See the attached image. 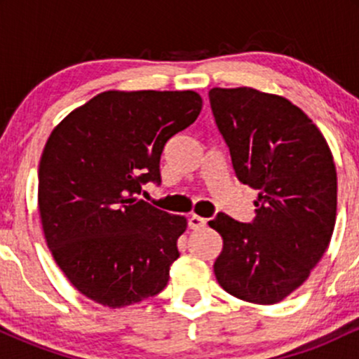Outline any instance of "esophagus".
I'll list each match as a JSON object with an SVG mask.
<instances>
[{"label":"esophagus","instance_id":"34e87169","mask_svg":"<svg viewBox=\"0 0 359 359\" xmlns=\"http://www.w3.org/2000/svg\"><path fill=\"white\" fill-rule=\"evenodd\" d=\"M205 224H208V219H204V217L196 216V214L189 217V228L196 229V231L197 229H204Z\"/></svg>","mask_w":359,"mask_h":359}]
</instances>
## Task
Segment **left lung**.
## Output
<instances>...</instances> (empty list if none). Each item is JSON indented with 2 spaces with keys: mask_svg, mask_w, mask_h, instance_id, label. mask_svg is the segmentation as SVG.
<instances>
[{
  "mask_svg": "<svg viewBox=\"0 0 359 359\" xmlns=\"http://www.w3.org/2000/svg\"><path fill=\"white\" fill-rule=\"evenodd\" d=\"M209 101L238 180L258 191L253 222L224 212L209 221L222 236L214 273L234 297L277 304L306 282L331 241L337 208L332 154L312 119L285 97L212 88Z\"/></svg>",
  "mask_w": 359,
  "mask_h": 359,
  "instance_id": "obj_1",
  "label": "left lung"
}]
</instances>
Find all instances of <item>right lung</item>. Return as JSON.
<instances>
[{
  "instance_id": "add662e5",
  "label": "right lung",
  "mask_w": 359,
  "mask_h": 359,
  "mask_svg": "<svg viewBox=\"0 0 359 359\" xmlns=\"http://www.w3.org/2000/svg\"><path fill=\"white\" fill-rule=\"evenodd\" d=\"M203 109L194 90H106L53 128L39 167L48 250L82 295L119 309L162 292L184 216L140 199L160 155Z\"/></svg>"
}]
</instances>
